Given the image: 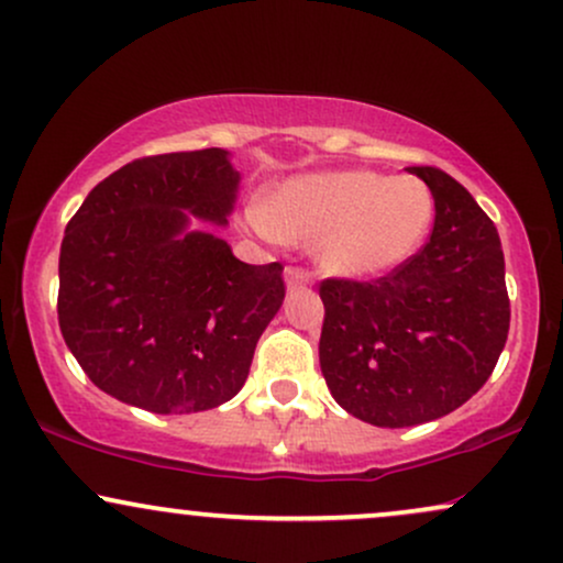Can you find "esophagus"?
Segmentation results:
<instances>
[{"label": "esophagus", "instance_id": "1", "mask_svg": "<svg viewBox=\"0 0 563 563\" xmlns=\"http://www.w3.org/2000/svg\"><path fill=\"white\" fill-rule=\"evenodd\" d=\"M309 286V273H303L299 267L286 269V288H303Z\"/></svg>", "mask_w": 563, "mask_h": 563}]
</instances>
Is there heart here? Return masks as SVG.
Returning a JSON list of instances; mask_svg holds the SVG:
<instances>
[{
	"instance_id": "1",
	"label": "heart",
	"mask_w": 563,
	"mask_h": 563,
	"mask_svg": "<svg viewBox=\"0 0 563 563\" xmlns=\"http://www.w3.org/2000/svg\"><path fill=\"white\" fill-rule=\"evenodd\" d=\"M249 219L264 238L312 243L322 273L367 280L418 254L434 219V198L412 174L312 172L277 185Z\"/></svg>"
}]
</instances>
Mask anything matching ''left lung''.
Returning a JSON list of instances; mask_svg holds the SVG:
<instances>
[{
  "mask_svg": "<svg viewBox=\"0 0 563 563\" xmlns=\"http://www.w3.org/2000/svg\"><path fill=\"white\" fill-rule=\"evenodd\" d=\"M407 172L434 196L429 243L373 283L320 286L328 389L354 418L384 429L437 421L468 402L493 376L510 325L495 224L450 174Z\"/></svg>",
  "mask_w": 563,
  "mask_h": 563,
  "instance_id": "obj_1",
  "label": "left lung"
}]
</instances>
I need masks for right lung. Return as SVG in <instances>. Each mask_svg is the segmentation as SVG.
<instances>
[{"label": "right lung", "mask_w": 563, "mask_h": 563, "mask_svg": "<svg viewBox=\"0 0 563 563\" xmlns=\"http://www.w3.org/2000/svg\"><path fill=\"white\" fill-rule=\"evenodd\" d=\"M230 151L132 161L84 198L60 245L57 320L89 380L121 402L200 412L243 389L286 299L283 264H245L228 228Z\"/></svg>", "instance_id": "obj_1"}]
</instances>
